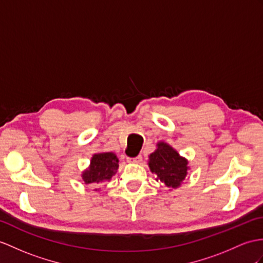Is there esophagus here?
Here are the masks:
<instances>
[{
    "instance_id": "34e87169",
    "label": "esophagus",
    "mask_w": 263,
    "mask_h": 263,
    "mask_svg": "<svg viewBox=\"0 0 263 263\" xmlns=\"http://www.w3.org/2000/svg\"><path fill=\"white\" fill-rule=\"evenodd\" d=\"M127 161L129 162V163L139 164V163H142V161H143V156H142V155H137V156H135V157H130V158H128Z\"/></svg>"
}]
</instances>
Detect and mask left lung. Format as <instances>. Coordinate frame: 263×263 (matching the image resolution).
I'll list each match as a JSON object with an SVG mask.
<instances>
[{
    "mask_svg": "<svg viewBox=\"0 0 263 263\" xmlns=\"http://www.w3.org/2000/svg\"><path fill=\"white\" fill-rule=\"evenodd\" d=\"M148 167L156 175V181L170 191L181 186L190 170L187 159L165 142L156 144V149L148 156Z\"/></svg>",
    "mask_w": 263,
    "mask_h": 263,
    "instance_id": "1",
    "label": "left lung"
}]
</instances>
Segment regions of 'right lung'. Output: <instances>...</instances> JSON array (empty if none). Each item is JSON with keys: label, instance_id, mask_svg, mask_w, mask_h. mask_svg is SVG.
<instances>
[{"label": "right lung", "instance_id": "obj_1", "mask_svg": "<svg viewBox=\"0 0 263 263\" xmlns=\"http://www.w3.org/2000/svg\"><path fill=\"white\" fill-rule=\"evenodd\" d=\"M118 167V157L115 153H96L92 155L88 167L82 171L81 178L85 184L89 185L109 182L111 177L117 173Z\"/></svg>", "mask_w": 263, "mask_h": 263}]
</instances>
